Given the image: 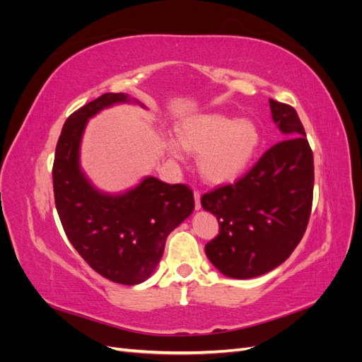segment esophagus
Wrapping results in <instances>:
<instances>
[{
	"label": "esophagus",
	"mask_w": 362,
	"mask_h": 362,
	"mask_svg": "<svg viewBox=\"0 0 362 362\" xmlns=\"http://www.w3.org/2000/svg\"><path fill=\"white\" fill-rule=\"evenodd\" d=\"M193 194H194V206H196V210H199V208H201V192L199 190H194Z\"/></svg>",
	"instance_id": "obj_1"
}]
</instances>
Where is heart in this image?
I'll return each mask as SVG.
<instances>
[{
  "mask_svg": "<svg viewBox=\"0 0 362 362\" xmlns=\"http://www.w3.org/2000/svg\"><path fill=\"white\" fill-rule=\"evenodd\" d=\"M173 152H198L196 166L208 181L222 182L242 173L259 145V131L250 119H234L218 113L196 115L177 125Z\"/></svg>",
  "mask_w": 362,
  "mask_h": 362,
  "instance_id": "1",
  "label": "heart"
}]
</instances>
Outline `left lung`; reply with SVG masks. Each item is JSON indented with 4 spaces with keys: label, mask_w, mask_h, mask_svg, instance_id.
Instances as JSON below:
<instances>
[{
    "label": "left lung",
    "mask_w": 362,
    "mask_h": 362,
    "mask_svg": "<svg viewBox=\"0 0 362 362\" xmlns=\"http://www.w3.org/2000/svg\"><path fill=\"white\" fill-rule=\"evenodd\" d=\"M284 139L269 148L243 177L205 193L201 204L218 222L205 245L216 269L249 279L282 264L300 243L310 222L314 158L298 112L269 100Z\"/></svg>",
    "instance_id": "8db88e82"
}]
</instances>
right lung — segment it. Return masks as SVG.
Here are the masks:
<instances>
[{
  "mask_svg": "<svg viewBox=\"0 0 362 362\" xmlns=\"http://www.w3.org/2000/svg\"><path fill=\"white\" fill-rule=\"evenodd\" d=\"M128 101L104 93L75 110L63 125L52 164L54 201L71 245L98 275L124 286L148 279L163 257L168 235L193 208L187 184H166L148 177L120 196L95 190L78 164L87 119L104 107Z\"/></svg>",
  "mask_w": 362,
  "mask_h": 362,
  "instance_id": "obj_1",
  "label": "right lung"
}]
</instances>
